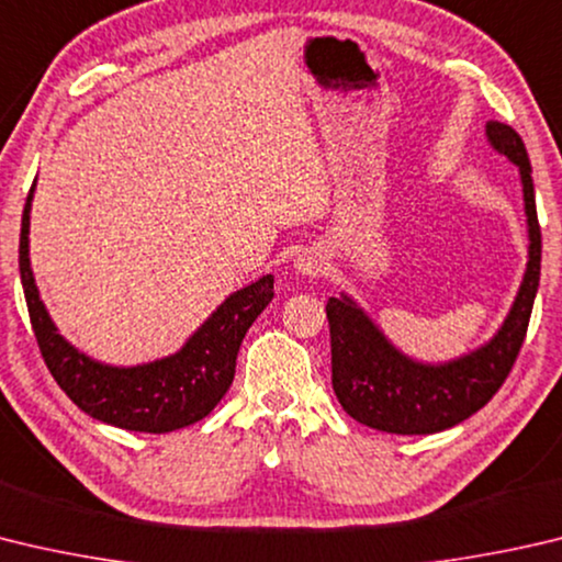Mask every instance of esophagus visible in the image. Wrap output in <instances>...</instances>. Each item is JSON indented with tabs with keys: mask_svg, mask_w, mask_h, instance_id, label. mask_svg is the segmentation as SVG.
Segmentation results:
<instances>
[{
	"mask_svg": "<svg viewBox=\"0 0 562 562\" xmlns=\"http://www.w3.org/2000/svg\"><path fill=\"white\" fill-rule=\"evenodd\" d=\"M294 270L304 274V278H316V274H322L326 270V262L322 258V252L304 250L302 255H297V260H294Z\"/></svg>",
	"mask_w": 562,
	"mask_h": 562,
	"instance_id": "1",
	"label": "esophagus"
}]
</instances>
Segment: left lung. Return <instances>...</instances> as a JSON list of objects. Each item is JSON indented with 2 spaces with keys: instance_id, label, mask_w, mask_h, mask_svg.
Here are the masks:
<instances>
[{
  "instance_id": "8db88e82",
  "label": "left lung",
  "mask_w": 562,
  "mask_h": 562,
  "mask_svg": "<svg viewBox=\"0 0 562 562\" xmlns=\"http://www.w3.org/2000/svg\"><path fill=\"white\" fill-rule=\"evenodd\" d=\"M486 139L521 171L528 262L506 319L484 346L447 363H420L397 351L351 297H329L331 385L356 423L393 435H432L454 427L492 401L526 339L540 280V226L530 161L514 127L486 122Z\"/></svg>"
}]
</instances>
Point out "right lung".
<instances>
[{"mask_svg":"<svg viewBox=\"0 0 562 562\" xmlns=\"http://www.w3.org/2000/svg\"><path fill=\"white\" fill-rule=\"evenodd\" d=\"M34 189L36 181L22 213L19 272L41 356L60 391L95 420L132 432H175L203 420L233 383L243 336L274 297L272 274H262L248 288L233 292L167 359L139 366L100 363L58 334L38 297L29 260V213Z\"/></svg>","mask_w":562,"mask_h":562,"instance_id":"right-lung-1","label":"right lung"}]
</instances>
